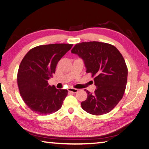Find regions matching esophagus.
<instances>
[{
	"mask_svg": "<svg viewBox=\"0 0 149 149\" xmlns=\"http://www.w3.org/2000/svg\"><path fill=\"white\" fill-rule=\"evenodd\" d=\"M68 91L75 93H77L78 92V89L74 88H68Z\"/></svg>",
	"mask_w": 149,
	"mask_h": 149,
	"instance_id": "esophagus-1",
	"label": "esophagus"
}]
</instances>
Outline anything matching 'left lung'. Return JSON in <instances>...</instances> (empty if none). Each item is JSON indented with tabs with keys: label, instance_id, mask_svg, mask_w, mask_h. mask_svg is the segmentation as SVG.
Returning <instances> with one entry per match:
<instances>
[{
	"label": "left lung",
	"instance_id": "left-lung-1",
	"mask_svg": "<svg viewBox=\"0 0 149 149\" xmlns=\"http://www.w3.org/2000/svg\"><path fill=\"white\" fill-rule=\"evenodd\" d=\"M71 52L84 61L97 87L94 93L86 91L82 108L95 116L111 111L122 99L127 84L128 70L120 52L111 44L96 41L76 44Z\"/></svg>",
	"mask_w": 149,
	"mask_h": 149
}]
</instances>
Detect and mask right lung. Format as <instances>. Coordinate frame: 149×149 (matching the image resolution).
Returning a JSON list of instances; mask_svg holds the SVG:
<instances>
[{"instance_id": "1", "label": "right lung", "mask_w": 149, "mask_h": 149, "mask_svg": "<svg viewBox=\"0 0 149 149\" xmlns=\"http://www.w3.org/2000/svg\"><path fill=\"white\" fill-rule=\"evenodd\" d=\"M72 44L39 45L30 50L19 65L17 84L20 95L32 111L39 115L57 112L68 91L50 86L48 80L55 74L58 62Z\"/></svg>"}]
</instances>
